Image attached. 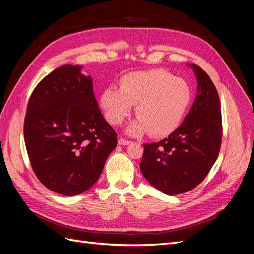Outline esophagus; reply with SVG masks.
Masks as SVG:
<instances>
[{"label":"esophagus","instance_id":"obj_1","mask_svg":"<svg viewBox=\"0 0 254 254\" xmlns=\"http://www.w3.org/2000/svg\"><path fill=\"white\" fill-rule=\"evenodd\" d=\"M118 143H119V145H128V144L131 143V141L126 140V139H124V137H120Z\"/></svg>","mask_w":254,"mask_h":254}]
</instances>
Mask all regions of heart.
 <instances>
[{
	"mask_svg": "<svg viewBox=\"0 0 254 254\" xmlns=\"http://www.w3.org/2000/svg\"><path fill=\"white\" fill-rule=\"evenodd\" d=\"M191 99L189 84L164 70H150L126 75L121 90L110 87L104 91L102 106L111 124L120 125L136 105L139 118L129 132L148 131L152 136H163L179 126Z\"/></svg>",
	"mask_w": 254,
	"mask_h": 254,
	"instance_id": "obj_1",
	"label": "heart"
}]
</instances>
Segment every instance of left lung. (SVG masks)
Here are the masks:
<instances>
[{"label": "left lung", "mask_w": 254, "mask_h": 254, "mask_svg": "<svg viewBox=\"0 0 254 254\" xmlns=\"http://www.w3.org/2000/svg\"><path fill=\"white\" fill-rule=\"evenodd\" d=\"M196 99L182 124L158 143L144 144L141 172L167 195L187 193L200 184L216 161L222 139L218 92L200 66Z\"/></svg>", "instance_id": "left-lung-1"}]
</instances>
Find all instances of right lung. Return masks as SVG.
Wrapping results in <instances>:
<instances>
[{
	"instance_id": "right-lung-1",
	"label": "right lung",
	"mask_w": 254,
	"mask_h": 254,
	"mask_svg": "<svg viewBox=\"0 0 254 254\" xmlns=\"http://www.w3.org/2000/svg\"><path fill=\"white\" fill-rule=\"evenodd\" d=\"M79 65L60 66L28 99L24 141L37 178L60 195L83 193L97 181L118 144L98 108L90 76Z\"/></svg>"
}]
</instances>
